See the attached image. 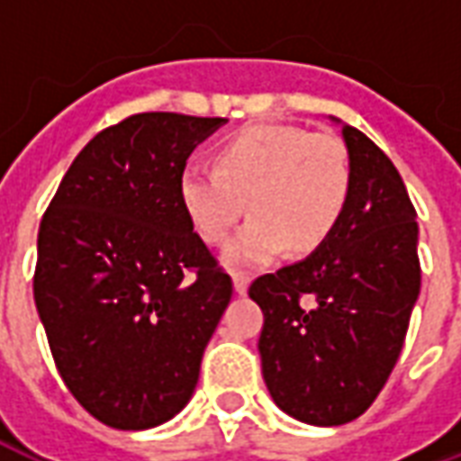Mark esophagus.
Wrapping results in <instances>:
<instances>
[{"label":"esophagus","mask_w":461,"mask_h":461,"mask_svg":"<svg viewBox=\"0 0 461 461\" xmlns=\"http://www.w3.org/2000/svg\"><path fill=\"white\" fill-rule=\"evenodd\" d=\"M234 291L240 294V296H244L247 294V289H249V274L247 271H234Z\"/></svg>","instance_id":"obj_1"}]
</instances>
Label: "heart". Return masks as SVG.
Segmentation results:
<instances>
[{
  "mask_svg": "<svg viewBox=\"0 0 461 461\" xmlns=\"http://www.w3.org/2000/svg\"><path fill=\"white\" fill-rule=\"evenodd\" d=\"M217 170L190 165L182 207L207 244H224L247 212L254 220L224 251L230 267H267L284 251L309 254L339 227L350 197V158L333 132L251 125L214 155Z\"/></svg>",
  "mask_w": 461,
  "mask_h": 461,
  "instance_id": "obj_1",
  "label": "heart"
}]
</instances>
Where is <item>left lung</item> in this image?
Returning a JSON list of instances; mask_svg holds the SVG:
<instances>
[{
    "instance_id": "8db88e82",
    "label": "left lung",
    "mask_w": 461,
    "mask_h": 461,
    "mask_svg": "<svg viewBox=\"0 0 461 461\" xmlns=\"http://www.w3.org/2000/svg\"><path fill=\"white\" fill-rule=\"evenodd\" d=\"M340 131L350 197L339 227L306 259L249 286L264 311V383L286 415L319 427L346 425L373 405L420 296L417 212L405 182L367 135Z\"/></svg>"
}]
</instances>
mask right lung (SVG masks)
Returning a JSON list of instances; mask_svg holds the SVG:
<instances>
[{"mask_svg": "<svg viewBox=\"0 0 461 461\" xmlns=\"http://www.w3.org/2000/svg\"><path fill=\"white\" fill-rule=\"evenodd\" d=\"M224 118L138 113L76 155L39 227L34 301L71 395L115 429H148L190 402L230 306L180 200L192 150Z\"/></svg>", "mask_w": 461, "mask_h": 461, "instance_id": "obj_1", "label": "right lung"}]
</instances>
